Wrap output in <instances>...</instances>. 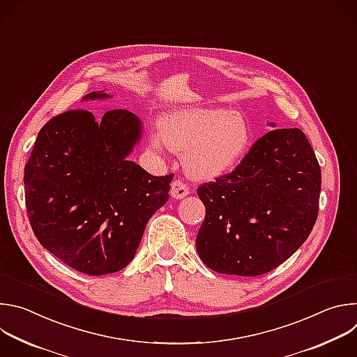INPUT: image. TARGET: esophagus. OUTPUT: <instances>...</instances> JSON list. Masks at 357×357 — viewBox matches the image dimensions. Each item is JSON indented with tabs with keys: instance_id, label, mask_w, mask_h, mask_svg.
I'll use <instances>...</instances> for the list:
<instances>
[{
	"instance_id": "34e87169",
	"label": "esophagus",
	"mask_w": 357,
	"mask_h": 357,
	"mask_svg": "<svg viewBox=\"0 0 357 357\" xmlns=\"http://www.w3.org/2000/svg\"><path fill=\"white\" fill-rule=\"evenodd\" d=\"M189 195V188L182 179H175L171 185V196L175 199H182Z\"/></svg>"
}]
</instances>
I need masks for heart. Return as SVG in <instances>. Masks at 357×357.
<instances>
[{
	"mask_svg": "<svg viewBox=\"0 0 357 357\" xmlns=\"http://www.w3.org/2000/svg\"><path fill=\"white\" fill-rule=\"evenodd\" d=\"M151 145L164 152L185 153V168L197 179L218 178L230 171L251 142L247 121L223 109H181L167 114L149 134Z\"/></svg>",
	"mask_w": 357,
	"mask_h": 357,
	"instance_id": "b5f03b06",
	"label": "heart"
}]
</instances>
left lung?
Segmentation results:
<instances>
[{"mask_svg":"<svg viewBox=\"0 0 357 357\" xmlns=\"http://www.w3.org/2000/svg\"><path fill=\"white\" fill-rule=\"evenodd\" d=\"M321 183L307 135L299 128L267 132L234 171L197 188L206 208L196 237L200 260L229 275L273 271L311 234Z\"/></svg>","mask_w":357,"mask_h":357,"instance_id":"1","label":"left lung"}]
</instances>
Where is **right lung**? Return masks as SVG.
I'll list each match as a JSON object with an SVG mask.
<instances>
[{"label":"right lung","instance_id":"obj_1","mask_svg":"<svg viewBox=\"0 0 357 357\" xmlns=\"http://www.w3.org/2000/svg\"><path fill=\"white\" fill-rule=\"evenodd\" d=\"M109 97L89 93L84 98ZM141 123L116 109L94 119L69 110L39 131L24 171L38 241L73 270L105 275L135 256L149 218L169 199L174 174L152 176L128 161Z\"/></svg>","mask_w":357,"mask_h":357}]
</instances>
